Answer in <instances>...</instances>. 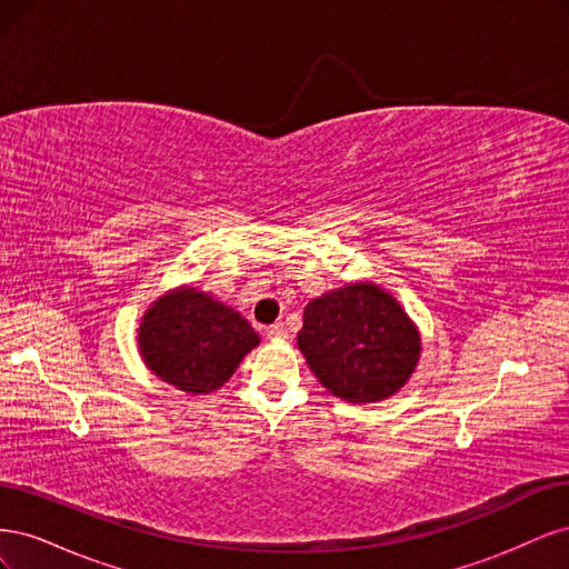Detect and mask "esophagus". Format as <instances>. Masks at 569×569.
<instances>
[{
  "label": "esophagus",
  "instance_id": "obj_1",
  "mask_svg": "<svg viewBox=\"0 0 569 569\" xmlns=\"http://www.w3.org/2000/svg\"><path fill=\"white\" fill-rule=\"evenodd\" d=\"M268 337L270 339H287V327L282 322H274L268 327Z\"/></svg>",
  "mask_w": 569,
  "mask_h": 569
}]
</instances>
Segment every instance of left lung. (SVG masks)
Here are the masks:
<instances>
[{
	"label": "left lung",
	"mask_w": 569,
	"mask_h": 569,
	"mask_svg": "<svg viewBox=\"0 0 569 569\" xmlns=\"http://www.w3.org/2000/svg\"><path fill=\"white\" fill-rule=\"evenodd\" d=\"M297 343L318 382L349 403L391 399L408 385L422 353L418 325L370 280L308 301Z\"/></svg>",
	"instance_id": "8db88e82"
}]
</instances>
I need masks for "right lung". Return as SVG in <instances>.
Instances as JSON below:
<instances>
[{
	"label": "right lung",
	"mask_w": 569,
	"mask_h": 569,
	"mask_svg": "<svg viewBox=\"0 0 569 569\" xmlns=\"http://www.w3.org/2000/svg\"><path fill=\"white\" fill-rule=\"evenodd\" d=\"M258 343L242 313L189 284L151 301L137 330V351L151 375L192 396L220 389Z\"/></svg>",
	"instance_id": "obj_1"
}]
</instances>
